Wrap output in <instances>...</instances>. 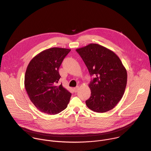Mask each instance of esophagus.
Returning a JSON list of instances; mask_svg holds the SVG:
<instances>
[{"mask_svg": "<svg viewBox=\"0 0 151 151\" xmlns=\"http://www.w3.org/2000/svg\"><path fill=\"white\" fill-rule=\"evenodd\" d=\"M78 89H79V87H75V88H73L74 92H75V93H76V92L78 91Z\"/></svg>", "mask_w": 151, "mask_h": 151, "instance_id": "obj_1", "label": "esophagus"}]
</instances>
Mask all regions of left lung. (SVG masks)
Instances as JSON below:
<instances>
[{
	"label": "left lung",
	"mask_w": 151,
	"mask_h": 151,
	"mask_svg": "<svg viewBox=\"0 0 151 151\" xmlns=\"http://www.w3.org/2000/svg\"><path fill=\"white\" fill-rule=\"evenodd\" d=\"M91 76V96L85 103L91 111L104 113L112 109L122 99L127 85V73L118 56L97 44L76 49Z\"/></svg>",
	"instance_id": "8db88e82"
}]
</instances>
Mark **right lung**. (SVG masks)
Returning <instances> with one entry per match:
<instances>
[{"label":"right lung","mask_w":151,"mask_h":151,"mask_svg":"<svg viewBox=\"0 0 151 151\" xmlns=\"http://www.w3.org/2000/svg\"><path fill=\"white\" fill-rule=\"evenodd\" d=\"M71 50L51 48L42 51L30 61L24 76L27 94L36 108L49 115L65 109L72 94L62 84L56 85L61 64Z\"/></svg>","instance_id":"1"}]
</instances>
